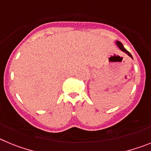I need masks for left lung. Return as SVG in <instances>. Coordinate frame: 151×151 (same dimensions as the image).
I'll return each mask as SVG.
<instances>
[{
	"instance_id": "left-lung-1",
	"label": "left lung",
	"mask_w": 151,
	"mask_h": 151,
	"mask_svg": "<svg viewBox=\"0 0 151 151\" xmlns=\"http://www.w3.org/2000/svg\"><path fill=\"white\" fill-rule=\"evenodd\" d=\"M116 44H117V45H118L119 47L120 48V50H122V51L125 52V53H126V54H127L129 56V57H132V54H131L130 53H129V52L128 51V50L125 48V47H124L123 45H122V44L121 43L120 41H116Z\"/></svg>"
}]
</instances>
